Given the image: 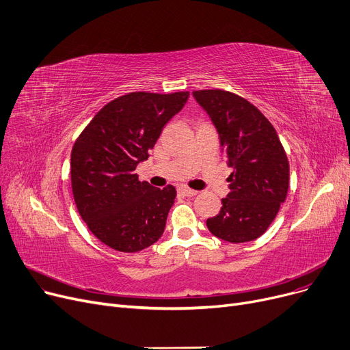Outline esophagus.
<instances>
[{
    "label": "esophagus",
    "mask_w": 350,
    "mask_h": 350,
    "mask_svg": "<svg viewBox=\"0 0 350 350\" xmlns=\"http://www.w3.org/2000/svg\"><path fill=\"white\" fill-rule=\"evenodd\" d=\"M178 193H180V194H183V196L193 197V196H196L198 191L191 190V189H189V187H180V189H178Z\"/></svg>",
    "instance_id": "esophagus-1"
}]
</instances>
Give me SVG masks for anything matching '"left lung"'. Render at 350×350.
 <instances>
[{
  "mask_svg": "<svg viewBox=\"0 0 350 350\" xmlns=\"http://www.w3.org/2000/svg\"><path fill=\"white\" fill-rule=\"evenodd\" d=\"M211 118L232 167L223 207L207 219L210 232L228 243L261 237L277 217L289 187V163L271 122L247 99L223 89L194 90Z\"/></svg>",
  "mask_w": 350,
  "mask_h": 350,
  "instance_id": "left-lung-1",
  "label": "left lung"
}]
</instances>
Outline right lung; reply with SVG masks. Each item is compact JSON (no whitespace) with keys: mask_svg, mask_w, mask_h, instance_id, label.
I'll list each match as a JSON object with an SVG mask.
<instances>
[{"mask_svg":"<svg viewBox=\"0 0 350 350\" xmlns=\"http://www.w3.org/2000/svg\"><path fill=\"white\" fill-rule=\"evenodd\" d=\"M189 96V92L119 96L99 110L73 144V198L88 228L107 247L137 252L161 237L176 189L139 181L135 170Z\"/></svg>","mask_w":350,"mask_h":350,"instance_id":"obj_1","label":"right lung"}]
</instances>
